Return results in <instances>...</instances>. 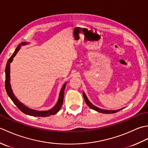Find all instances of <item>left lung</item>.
<instances>
[{"label":"left lung","instance_id":"8db88e82","mask_svg":"<svg viewBox=\"0 0 148 148\" xmlns=\"http://www.w3.org/2000/svg\"><path fill=\"white\" fill-rule=\"evenodd\" d=\"M83 97H84V101L86 103V104L90 108H92V109L95 110V111H98L99 112H102V113H105V114H112V113H115V112H117L119 111H121V109H118V110H116V111H108V110H104V109H99V108H97L96 106H95L94 105H93L92 103H91L89 100L88 99L86 95V94L84 93V92H83Z\"/></svg>","mask_w":148,"mask_h":148}]
</instances>
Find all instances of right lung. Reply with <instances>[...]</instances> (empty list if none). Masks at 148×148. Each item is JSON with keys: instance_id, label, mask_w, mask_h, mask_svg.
Wrapping results in <instances>:
<instances>
[{"instance_id": "add662e5", "label": "right lung", "mask_w": 148, "mask_h": 148, "mask_svg": "<svg viewBox=\"0 0 148 148\" xmlns=\"http://www.w3.org/2000/svg\"><path fill=\"white\" fill-rule=\"evenodd\" d=\"M25 42H21L18 46L16 49H15L13 54L12 55L10 58H9L8 61L7 62V64L5 66V90L6 92H7L8 95L9 97H10L12 101L14 102V104L18 107V108L20 110L21 112L28 115L32 116H40V117H46V116H49L50 115H54L56 113H57L60 109L61 107L63 104V102H64V90L66 85V83L64 84V86H62V88L60 91V93L59 98L57 103H56V106L53 108V109L49 110V111H35V110L31 109L28 108L27 107L24 106L23 103L20 102L16 97L13 94L12 92V90L11 87V83H10V64L12 62V60L13 58L16 55V53L20 49V46L22 45H26Z\"/></svg>"}]
</instances>
